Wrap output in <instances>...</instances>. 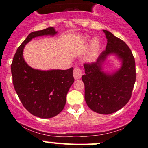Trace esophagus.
Returning a JSON list of instances; mask_svg holds the SVG:
<instances>
[{
    "mask_svg": "<svg viewBox=\"0 0 148 148\" xmlns=\"http://www.w3.org/2000/svg\"><path fill=\"white\" fill-rule=\"evenodd\" d=\"M82 75V70L79 67H75L73 71V76L75 77V79H79Z\"/></svg>",
    "mask_w": 148,
    "mask_h": 148,
    "instance_id": "1",
    "label": "esophagus"
}]
</instances>
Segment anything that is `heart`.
<instances>
[{
  "label": "heart",
  "instance_id": "obj_1",
  "mask_svg": "<svg viewBox=\"0 0 148 148\" xmlns=\"http://www.w3.org/2000/svg\"><path fill=\"white\" fill-rule=\"evenodd\" d=\"M93 45L94 48H96V47L98 46V41H97V40H94V41H93Z\"/></svg>",
  "mask_w": 148,
  "mask_h": 148
}]
</instances>
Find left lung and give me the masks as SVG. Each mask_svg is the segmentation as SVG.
<instances>
[{
  "label": "left lung",
  "instance_id": "8db88e82",
  "mask_svg": "<svg viewBox=\"0 0 148 148\" xmlns=\"http://www.w3.org/2000/svg\"><path fill=\"white\" fill-rule=\"evenodd\" d=\"M107 39L106 49L96 62L85 63V74L82 76L84 84V98L88 107L101 114L117 112L129 102L136 81V66L133 54L122 39L110 32L103 30ZM111 53L123 60L121 69L110 76L101 71V62Z\"/></svg>",
  "mask_w": 148,
  "mask_h": 148
}]
</instances>
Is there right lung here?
<instances>
[{
	"label": "right lung",
	"mask_w": 148,
	"mask_h": 148,
	"mask_svg": "<svg viewBox=\"0 0 148 148\" xmlns=\"http://www.w3.org/2000/svg\"><path fill=\"white\" fill-rule=\"evenodd\" d=\"M56 33L53 27L31 32L18 48L11 64L14 87L21 102L30 114L41 119L53 118L64 109L67 93L74 82L73 68L35 70L25 63L23 50L32 38Z\"/></svg>",
	"instance_id": "add662e5"
}]
</instances>
